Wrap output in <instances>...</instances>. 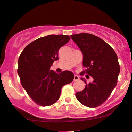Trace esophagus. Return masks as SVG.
Returning a JSON list of instances; mask_svg holds the SVG:
<instances>
[{"instance_id": "esophagus-1", "label": "esophagus", "mask_w": 132, "mask_h": 132, "mask_svg": "<svg viewBox=\"0 0 132 132\" xmlns=\"http://www.w3.org/2000/svg\"><path fill=\"white\" fill-rule=\"evenodd\" d=\"M79 76H77V75H75V76H74V81H78L79 80Z\"/></svg>"}]
</instances>
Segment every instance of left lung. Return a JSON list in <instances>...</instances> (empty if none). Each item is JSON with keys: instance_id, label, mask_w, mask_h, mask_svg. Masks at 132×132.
Segmentation results:
<instances>
[{"instance_id": "obj_1", "label": "left lung", "mask_w": 132, "mask_h": 132, "mask_svg": "<svg viewBox=\"0 0 132 132\" xmlns=\"http://www.w3.org/2000/svg\"><path fill=\"white\" fill-rule=\"evenodd\" d=\"M71 37L83 55L82 65L86 69L80 75L87 74L94 79L87 84L81 78L86 86L82 92L76 93V97L85 106L97 107L108 99L117 84L120 73L117 55L108 43L93 34L80 33Z\"/></svg>"}]
</instances>
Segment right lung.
Here are the masks:
<instances>
[{
    "label": "right lung",
    "instance_id": "obj_1",
    "mask_svg": "<svg viewBox=\"0 0 132 132\" xmlns=\"http://www.w3.org/2000/svg\"><path fill=\"white\" fill-rule=\"evenodd\" d=\"M70 39L67 35H49L37 39L24 49L18 60L17 73L30 98L42 106L53 105L59 98L64 85L73 81L69 71L56 73L50 70L58 59V51Z\"/></svg>",
    "mask_w": 132,
    "mask_h": 132
}]
</instances>
